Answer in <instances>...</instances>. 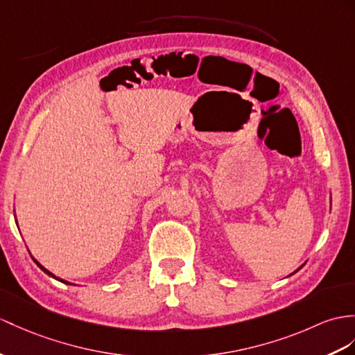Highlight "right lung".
Here are the masks:
<instances>
[{
	"label": "right lung",
	"instance_id": "1",
	"mask_svg": "<svg viewBox=\"0 0 355 355\" xmlns=\"http://www.w3.org/2000/svg\"><path fill=\"white\" fill-rule=\"evenodd\" d=\"M33 261H34V262H36V263H37V266H39V268H40V270H42V271H43V272H46V274H48V275H51V277H53V279H55V280H58V282H63V283H67V282H64V280H62V279H58V277H55V275H54V274H53V272H49V271H48V270H46V268H43V266H42V265H40V263H39V262H37V261H36V259H33ZM67 284H71V283H67Z\"/></svg>",
	"mask_w": 355,
	"mask_h": 355
}]
</instances>
